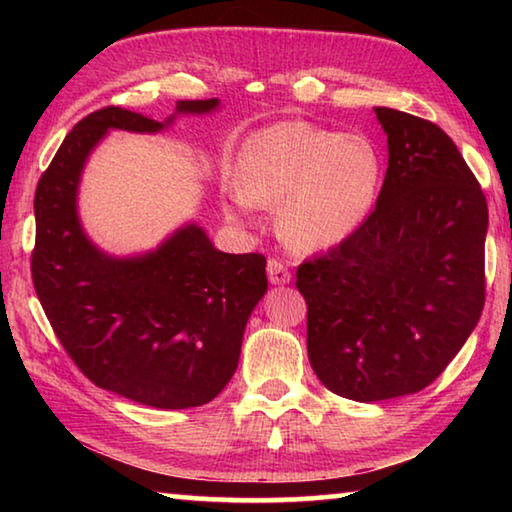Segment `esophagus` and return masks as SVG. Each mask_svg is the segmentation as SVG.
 <instances>
[{
	"label": "esophagus",
	"mask_w": 512,
	"mask_h": 512,
	"mask_svg": "<svg viewBox=\"0 0 512 512\" xmlns=\"http://www.w3.org/2000/svg\"><path fill=\"white\" fill-rule=\"evenodd\" d=\"M266 271H268V280H271V284H277V287H280V284L291 282L289 268L284 266V262H280V259H268Z\"/></svg>",
	"instance_id": "1"
}]
</instances>
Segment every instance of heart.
Returning a JSON list of instances; mask_svg holds the SVG:
<instances>
[{
  "label": "heart",
  "instance_id": "1",
  "mask_svg": "<svg viewBox=\"0 0 512 512\" xmlns=\"http://www.w3.org/2000/svg\"><path fill=\"white\" fill-rule=\"evenodd\" d=\"M381 153L363 133L280 121L239 155V203L282 205L280 230L300 250H327L357 232L377 203Z\"/></svg>",
  "mask_w": 512,
  "mask_h": 512
}]
</instances>
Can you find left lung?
Listing matches in <instances>:
<instances>
[{
    "instance_id": "1",
    "label": "left lung",
    "mask_w": 512,
    "mask_h": 512,
    "mask_svg": "<svg viewBox=\"0 0 512 512\" xmlns=\"http://www.w3.org/2000/svg\"><path fill=\"white\" fill-rule=\"evenodd\" d=\"M375 115L388 137L375 210L296 273L311 368L354 402L427 388L485 302L488 203L474 173L443 128L393 108Z\"/></svg>"
}]
</instances>
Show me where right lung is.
Listing matches in <instances>:
<instances>
[{"mask_svg": "<svg viewBox=\"0 0 512 512\" xmlns=\"http://www.w3.org/2000/svg\"><path fill=\"white\" fill-rule=\"evenodd\" d=\"M219 99L178 101L205 115ZM167 121L108 106L76 124L36 189L33 287L65 352L90 381L153 409L212 402L235 375L241 339L264 298L266 257L216 250L196 223L137 257L92 244L76 210L81 173L108 131L158 133Z\"/></svg>", "mask_w": 512, "mask_h": 512, "instance_id": "1", "label": "right lung"}]
</instances>
